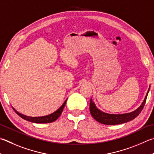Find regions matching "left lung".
Segmentation results:
<instances>
[{
	"label": "left lung",
	"instance_id": "8db88e82",
	"mask_svg": "<svg viewBox=\"0 0 154 154\" xmlns=\"http://www.w3.org/2000/svg\"><path fill=\"white\" fill-rule=\"evenodd\" d=\"M149 91V88L148 89L147 93L146 94V96H145V99L141 105L139 106L137 109H136L135 111L131 112L130 113H126L122 114H111L105 113L104 112L100 110L99 109L96 107V104H95L94 102L92 101V99L90 100V104H89V110H90V113L92 117H93L96 121L99 122L100 123L104 125H115L119 124H122L125 123V122L132 121L133 119L136 118V117L140 114L141 110H143L145 102H146L147 96Z\"/></svg>",
	"mask_w": 154,
	"mask_h": 154
}]
</instances>
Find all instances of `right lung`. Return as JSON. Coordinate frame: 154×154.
<instances>
[{
  "mask_svg": "<svg viewBox=\"0 0 154 154\" xmlns=\"http://www.w3.org/2000/svg\"><path fill=\"white\" fill-rule=\"evenodd\" d=\"M66 100H66L65 102L63 104V105L61 106L57 111H55L54 112L50 114H49V115H46V116H38V117L28 116L24 115V114H23L19 113V112L17 111L13 107H12V108L14 110V111H15V112L21 117V118H22L24 120H26V121L32 122H34V123H48V122H52L55 121L56 120H57L58 117L60 116V114H61V113H62V112L63 110V108H64V107H65V106L66 104Z\"/></svg>",
  "mask_w": 154,
  "mask_h": 154,
  "instance_id": "add662e5",
  "label": "right lung"
}]
</instances>
